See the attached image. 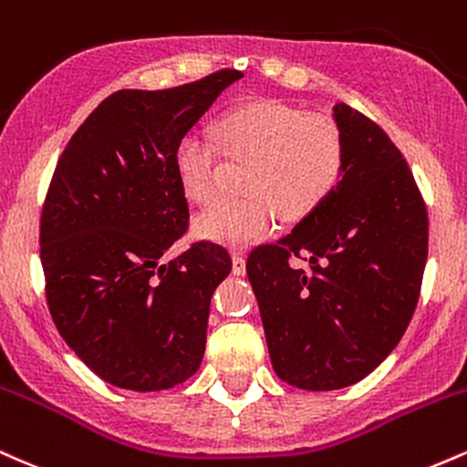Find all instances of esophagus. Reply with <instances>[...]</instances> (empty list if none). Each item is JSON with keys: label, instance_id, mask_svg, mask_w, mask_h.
Returning a JSON list of instances; mask_svg holds the SVG:
<instances>
[{"label": "esophagus", "instance_id": "1", "mask_svg": "<svg viewBox=\"0 0 467 467\" xmlns=\"http://www.w3.org/2000/svg\"><path fill=\"white\" fill-rule=\"evenodd\" d=\"M233 275H245V254L241 250L233 252Z\"/></svg>", "mask_w": 467, "mask_h": 467}]
</instances>
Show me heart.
Wrapping results in <instances>:
<instances>
[{
	"label": "heart",
	"mask_w": 467,
	"mask_h": 467,
	"mask_svg": "<svg viewBox=\"0 0 467 467\" xmlns=\"http://www.w3.org/2000/svg\"><path fill=\"white\" fill-rule=\"evenodd\" d=\"M211 142L184 138L173 155L180 189L192 203L208 206L217 197L219 154L241 173V200L217 203L197 217L195 234L223 245L264 239L275 217L303 222L329 200L342 178L347 142L340 125L327 114L276 100H250L222 114Z\"/></svg>",
	"instance_id": "obj_1"
}]
</instances>
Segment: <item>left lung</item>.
Instances as JSON below:
<instances>
[{
	"instance_id": "1",
	"label": "left lung",
	"mask_w": 467,
	"mask_h": 467,
	"mask_svg": "<svg viewBox=\"0 0 467 467\" xmlns=\"http://www.w3.org/2000/svg\"><path fill=\"white\" fill-rule=\"evenodd\" d=\"M347 162L318 211L248 256L272 367L305 390L360 382L387 360L415 314L428 213L404 155L379 125L334 107ZM298 255L309 271L288 265Z\"/></svg>"
}]
</instances>
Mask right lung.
Here are the masks:
<instances>
[{
    "label": "right lung",
    "instance_id": "1",
    "mask_svg": "<svg viewBox=\"0 0 467 467\" xmlns=\"http://www.w3.org/2000/svg\"><path fill=\"white\" fill-rule=\"evenodd\" d=\"M241 77L219 69L180 88L120 89L57 162L39 234L47 307L69 349L118 389H171L202 364L213 292L233 261L211 241L164 261L189 226L173 155Z\"/></svg>",
    "mask_w": 467,
    "mask_h": 467
}]
</instances>
